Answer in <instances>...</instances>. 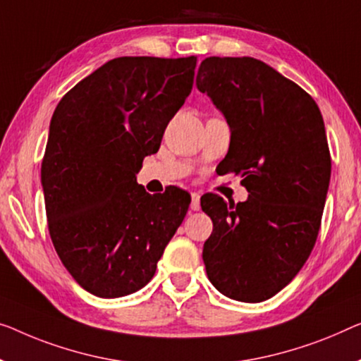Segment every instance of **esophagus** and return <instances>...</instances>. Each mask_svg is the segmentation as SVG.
<instances>
[{
  "label": "esophagus",
  "mask_w": 361,
  "mask_h": 361,
  "mask_svg": "<svg viewBox=\"0 0 361 361\" xmlns=\"http://www.w3.org/2000/svg\"><path fill=\"white\" fill-rule=\"evenodd\" d=\"M199 209H201V195L191 192V211H199Z\"/></svg>",
  "instance_id": "obj_1"
}]
</instances>
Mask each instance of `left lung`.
I'll return each mask as SVG.
<instances>
[{
  "instance_id": "left-lung-1",
  "label": "left lung",
  "mask_w": 361,
  "mask_h": 361,
  "mask_svg": "<svg viewBox=\"0 0 361 361\" xmlns=\"http://www.w3.org/2000/svg\"><path fill=\"white\" fill-rule=\"evenodd\" d=\"M196 85L232 131L220 171L243 176L250 192L238 204L201 197L214 224L207 277L225 297L259 303L293 281L318 238L331 180L324 121L310 94L250 56L206 58Z\"/></svg>"
}]
</instances>
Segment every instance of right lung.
<instances>
[{"label": "right lung", "mask_w": 361, "mask_h": 361, "mask_svg": "<svg viewBox=\"0 0 361 361\" xmlns=\"http://www.w3.org/2000/svg\"><path fill=\"white\" fill-rule=\"evenodd\" d=\"M196 56H121L63 97L53 113L42 186L53 246L74 281L100 298L154 277L191 197L137 185L146 155L191 94Z\"/></svg>", "instance_id": "right-lung-1"}]
</instances>
